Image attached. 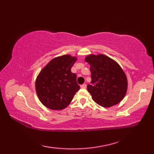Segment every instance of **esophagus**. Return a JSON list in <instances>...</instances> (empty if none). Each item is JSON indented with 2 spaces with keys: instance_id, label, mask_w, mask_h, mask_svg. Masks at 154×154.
Here are the masks:
<instances>
[{
  "instance_id": "obj_1",
  "label": "esophagus",
  "mask_w": 154,
  "mask_h": 154,
  "mask_svg": "<svg viewBox=\"0 0 154 154\" xmlns=\"http://www.w3.org/2000/svg\"><path fill=\"white\" fill-rule=\"evenodd\" d=\"M81 89H86L87 88V85L86 84H83L81 85Z\"/></svg>"
}]
</instances>
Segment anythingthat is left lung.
<instances>
[{"label": "left lung", "instance_id": "left-lung-1", "mask_svg": "<svg viewBox=\"0 0 154 154\" xmlns=\"http://www.w3.org/2000/svg\"><path fill=\"white\" fill-rule=\"evenodd\" d=\"M90 65L91 85L87 91L93 100L103 107L119 103L127 91V77L116 62L103 54L89 55L85 59Z\"/></svg>", "mask_w": 154, "mask_h": 154}]
</instances>
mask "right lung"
Listing matches in <instances>:
<instances>
[{"instance_id":"add662e5","label":"right lung","mask_w":154,"mask_h":154,"mask_svg":"<svg viewBox=\"0 0 154 154\" xmlns=\"http://www.w3.org/2000/svg\"><path fill=\"white\" fill-rule=\"evenodd\" d=\"M76 60V57L70 55L55 57L39 73L35 80V91L41 103L48 109H65L79 90L77 75L71 71Z\"/></svg>"}]
</instances>
